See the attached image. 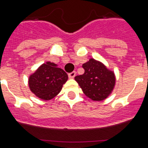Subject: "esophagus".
I'll list each match as a JSON object with an SVG mask.
<instances>
[{"label":"esophagus","instance_id":"1","mask_svg":"<svg viewBox=\"0 0 148 148\" xmlns=\"http://www.w3.org/2000/svg\"><path fill=\"white\" fill-rule=\"evenodd\" d=\"M75 74H76L75 71H73V72H71V73H70L69 74H68V76H69V78H73L75 76Z\"/></svg>","mask_w":148,"mask_h":148}]
</instances>
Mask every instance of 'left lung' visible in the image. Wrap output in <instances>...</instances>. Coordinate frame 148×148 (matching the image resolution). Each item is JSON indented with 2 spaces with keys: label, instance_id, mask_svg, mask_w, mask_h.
I'll return each mask as SVG.
<instances>
[{
  "label": "left lung",
  "instance_id": "obj_1",
  "mask_svg": "<svg viewBox=\"0 0 148 148\" xmlns=\"http://www.w3.org/2000/svg\"><path fill=\"white\" fill-rule=\"evenodd\" d=\"M84 73L75 77L84 93L93 101H102L110 95L115 85V75L103 64L95 59L82 65Z\"/></svg>",
  "mask_w": 148,
  "mask_h": 148
}]
</instances>
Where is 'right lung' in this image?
I'll return each instance as SVG.
<instances>
[{"instance_id": "obj_1", "label": "right lung", "mask_w": 148, "mask_h": 148, "mask_svg": "<svg viewBox=\"0 0 148 148\" xmlns=\"http://www.w3.org/2000/svg\"><path fill=\"white\" fill-rule=\"evenodd\" d=\"M68 75L54 63L42 64L29 78V86L32 92L40 99L49 100L58 95Z\"/></svg>"}]
</instances>
